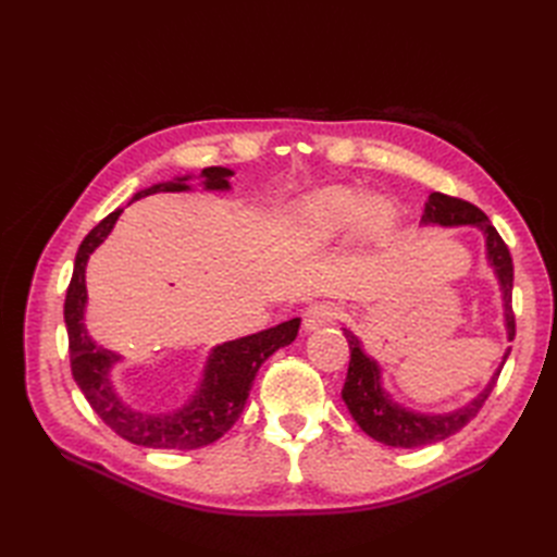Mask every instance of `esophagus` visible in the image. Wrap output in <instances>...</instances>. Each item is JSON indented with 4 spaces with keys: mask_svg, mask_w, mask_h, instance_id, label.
Returning <instances> with one entry per match:
<instances>
[{
    "mask_svg": "<svg viewBox=\"0 0 557 557\" xmlns=\"http://www.w3.org/2000/svg\"><path fill=\"white\" fill-rule=\"evenodd\" d=\"M336 315H339V307L332 305V301H315V305H311L305 311V320H301V325H305L307 332H311V330L334 323Z\"/></svg>",
    "mask_w": 557,
    "mask_h": 557,
    "instance_id": "34e87169",
    "label": "esophagus"
}]
</instances>
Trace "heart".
<instances>
[{"instance_id": "b5f03b06", "label": "heart", "mask_w": 557, "mask_h": 557, "mask_svg": "<svg viewBox=\"0 0 557 557\" xmlns=\"http://www.w3.org/2000/svg\"><path fill=\"white\" fill-rule=\"evenodd\" d=\"M369 211V197L350 188H327L301 201L297 209L299 237L307 246L318 248L334 239L344 237L350 230L360 225ZM369 225L385 227V207H374L369 211Z\"/></svg>"}]
</instances>
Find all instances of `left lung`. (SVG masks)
<instances>
[{
	"mask_svg": "<svg viewBox=\"0 0 557 557\" xmlns=\"http://www.w3.org/2000/svg\"><path fill=\"white\" fill-rule=\"evenodd\" d=\"M423 223H436V225H474L481 227L485 234V246H487V260L495 267V274L502 285V295H504V320H507V332H509V342H513L516 336V315L511 307V290H513V260L509 246L504 244L499 237V232L493 227L491 218H487L479 207L471 205L467 199L460 197H450L444 193H432L425 213H423ZM348 348H350V362H348V374L342 397L346 401V407L350 416L356 418V423L372 436V440L385 444V446H397V448H418V446H428L446 440V436L460 432L471 418H474L485 399L491 397L493 387L497 385L499 372L504 362H507L511 348L504 352V360L491 383L485 385V391L474 399L469 401L465 409H458L453 413L444 416H423V413H413L397 407V404L391 399V395H385L381 387V372L376 362L367 356L362 350L358 336L344 330Z\"/></svg>",
	"mask_w": 557,
	"mask_h": 557,
	"instance_id": "left-lung-1",
	"label": "left lung"
}]
</instances>
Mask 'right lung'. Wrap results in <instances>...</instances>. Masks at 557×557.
Instances as JSON below:
<instances>
[{
  "label": "right lung",
  "instance_id": "1",
  "mask_svg": "<svg viewBox=\"0 0 557 557\" xmlns=\"http://www.w3.org/2000/svg\"><path fill=\"white\" fill-rule=\"evenodd\" d=\"M232 176L223 166H207L201 172L207 190H227ZM188 178H176L158 183L153 188H146L132 197L139 199L153 193H181L188 190L185 185ZM121 209L109 213L102 223L95 225L88 237L81 242L74 274L64 297V323L66 336H70V364L74 381L78 383L81 393L86 395L88 404L104 423L129 444L146 448H174V450H195L209 446L221 440V436L237 423L246 399L250 395L252 381H256L258 369L262 362L276 352L278 348L295 342L299 332V318L285 320V323L262 330L258 334L244 336L237 342H227L215 346L205 369V381H201L197 395L190 399L188 407L174 413L153 416L129 409L127 404L115 395L109 381V369L115 360H121L113 350L97 346L86 325H83V309H86V262L90 252L107 239L113 230Z\"/></svg>",
  "mask_w": 557,
  "mask_h": 557
}]
</instances>
